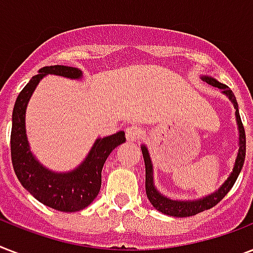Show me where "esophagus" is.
<instances>
[{
  "instance_id": "1",
  "label": "esophagus",
  "mask_w": 253,
  "mask_h": 253,
  "mask_svg": "<svg viewBox=\"0 0 253 253\" xmlns=\"http://www.w3.org/2000/svg\"><path fill=\"white\" fill-rule=\"evenodd\" d=\"M143 135H144V130L136 125H131L126 128V138L130 142H135V140L143 138Z\"/></svg>"
}]
</instances>
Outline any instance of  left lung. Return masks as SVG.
Returning <instances> with one entry per match:
<instances>
[{"instance_id":"1","label":"left lung","mask_w":253,"mask_h":253,"mask_svg":"<svg viewBox=\"0 0 253 253\" xmlns=\"http://www.w3.org/2000/svg\"><path fill=\"white\" fill-rule=\"evenodd\" d=\"M208 84L212 85V86L219 87L223 90V93L226 95H228V98L231 99L234 106H235L236 111V121H238V126H239V152H238V158H236L235 166L232 169V173L230 174L226 182H224L222 186H220L215 193H212L210 196L205 197L202 200L198 201H173L169 200L167 197L162 196L160 193L156 190V188L154 186V172H152V164H151L150 155H148V151L144 146L142 147L143 152V159H144V164H146V192L148 200L152 204L156 210L162 211L163 214H167V215L170 216H178V218H184V216H192L196 215L198 212L205 211V210H209V209L214 208L215 205H218L220 201L223 200L224 196L230 192V189L234 186L236 178L239 176L240 170L243 168L244 159H246V131H244V126L242 123V119H240L239 110H238V102H236V98L232 90L227 85L220 84L216 80L211 79V77H202Z\"/></svg>"}]
</instances>
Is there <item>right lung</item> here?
Returning <instances> with one entry per match:
<instances>
[{
    "label": "right lung",
    "mask_w": 253,
    "mask_h": 253,
    "mask_svg": "<svg viewBox=\"0 0 253 253\" xmlns=\"http://www.w3.org/2000/svg\"><path fill=\"white\" fill-rule=\"evenodd\" d=\"M48 73L69 79L81 77L80 69L65 65H51L42 68L22 89L13 110L10 135L11 163L19 182L39 202L59 211H79L89 206L97 197L101 189L103 164L115 147L126 142V136L123 131H119L106 138L97 139L85 162L72 172L53 173L43 168L34 159L29 148L25 130V113L34 89Z\"/></svg>",
    "instance_id": "obj_1"
}]
</instances>
